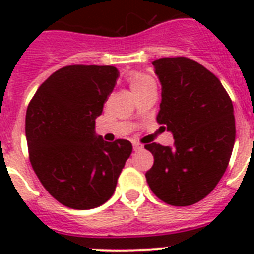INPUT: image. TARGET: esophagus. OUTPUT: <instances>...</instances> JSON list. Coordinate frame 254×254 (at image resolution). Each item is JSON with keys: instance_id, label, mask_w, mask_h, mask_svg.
I'll return each mask as SVG.
<instances>
[{"instance_id": "34e87169", "label": "esophagus", "mask_w": 254, "mask_h": 254, "mask_svg": "<svg viewBox=\"0 0 254 254\" xmlns=\"http://www.w3.org/2000/svg\"><path fill=\"white\" fill-rule=\"evenodd\" d=\"M142 145H141V143H137V142H134L133 143V149H134V151H138V150H141V149H142Z\"/></svg>"}]
</instances>
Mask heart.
Wrapping results in <instances>:
<instances>
[{
  "label": "heart",
  "mask_w": 254,
  "mask_h": 254,
  "mask_svg": "<svg viewBox=\"0 0 254 254\" xmlns=\"http://www.w3.org/2000/svg\"><path fill=\"white\" fill-rule=\"evenodd\" d=\"M129 83H130L131 89H135V88H139L142 87V85L149 84V83H153V80H151L150 76H147L145 73L134 72L129 76Z\"/></svg>",
  "instance_id": "1"
}]
</instances>
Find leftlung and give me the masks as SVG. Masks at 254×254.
<instances>
[{
	"instance_id": "left-lung-1",
	"label": "left lung",
	"mask_w": 254,
	"mask_h": 254,
	"mask_svg": "<svg viewBox=\"0 0 254 254\" xmlns=\"http://www.w3.org/2000/svg\"><path fill=\"white\" fill-rule=\"evenodd\" d=\"M153 65L162 85L157 121L173 133L174 146L145 145L154 155L145 177L167 204H195L228 166L236 137L232 100L220 80L192 59L161 58Z\"/></svg>"
}]
</instances>
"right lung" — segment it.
Returning <instances> with one entry per match:
<instances>
[{
    "mask_svg": "<svg viewBox=\"0 0 254 254\" xmlns=\"http://www.w3.org/2000/svg\"><path fill=\"white\" fill-rule=\"evenodd\" d=\"M117 77L113 65H67L42 83L27 107L31 166L65 207L91 209L109 200L131 154L127 139L107 142L95 131Z\"/></svg>",
    "mask_w": 254,
    "mask_h": 254,
    "instance_id": "obj_1",
    "label": "right lung"
}]
</instances>
